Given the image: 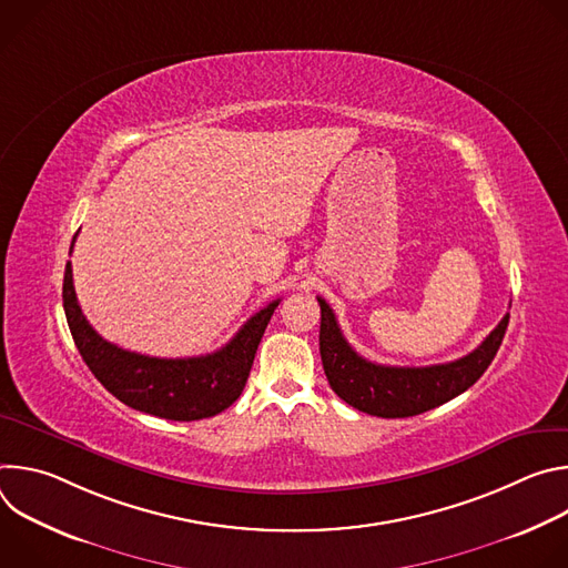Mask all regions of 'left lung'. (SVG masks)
<instances>
[{
    "label": "left lung",
    "instance_id": "1",
    "mask_svg": "<svg viewBox=\"0 0 568 568\" xmlns=\"http://www.w3.org/2000/svg\"><path fill=\"white\" fill-rule=\"evenodd\" d=\"M318 353L333 390L351 407L377 418H409L440 407L467 390L488 368L504 342L508 318L469 355L434 366H384L357 355L344 339L333 307L318 296Z\"/></svg>",
    "mask_w": 568,
    "mask_h": 568
}]
</instances>
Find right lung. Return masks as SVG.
Returning a JSON list of instances; mask_svg holds the SVG:
<instances>
[{"instance_id":"add662e5","label":"right lung","mask_w":568,"mask_h":568,"mask_svg":"<svg viewBox=\"0 0 568 568\" xmlns=\"http://www.w3.org/2000/svg\"><path fill=\"white\" fill-rule=\"evenodd\" d=\"M278 303L281 298L256 312L226 346L211 355L161 359L123 351L90 326L75 298L71 263L64 267L62 283V305L71 337L94 377L128 407L180 423L211 418L240 397Z\"/></svg>"}]
</instances>
